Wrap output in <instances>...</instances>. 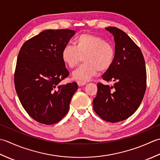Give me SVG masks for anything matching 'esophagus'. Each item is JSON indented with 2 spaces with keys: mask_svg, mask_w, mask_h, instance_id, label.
<instances>
[{
  "mask_svg": "<svg viewBox=\"0 0 160 160\" xmlns=\"http://www.w3.org/2000/svg\"><path fill=\"white\" fill-rule=\"evenodd\" d=\"M77 84L79 86H84V85H86V82H84V81H78Z\"/></svg>",
  "mask_w": 160,
  "mask_h": 160,
  "instance_id": "34e87169",
  "label": "esophagus"
}]
</instances>
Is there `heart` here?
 <instances>
[{"label": "heart", "instance_id": "b5f03b06", "mask_svg": "<svg viewBox=\"0 0 160 160\" xmlns=\"http://www.w3.org/2000/svg\"><path fill=\"white\" fill-rule=\"evenodd\" d=\"M74 45L67 44L61 52L66 66L74 68L82 60L84 63L74 71L73 78L88 81L99 72H106L112 66L115 52L112 45L99 36L84 33L78 36Z\"/></svg>", "mask_w": 160, "mask_h": 160}]
</instances>
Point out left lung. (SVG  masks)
Instances as JSON below:
<instances>
[{"mask_svg": "<svg viewBox=\"0 0 160 160\" xmlns=\"http://www.w3.org/2000/svg\"><path fill=\"white\" fill-rule=\"evenodd\" d=\"M106 29L114 37L115 57L102 79L114 84L97 83L93 109L102 119L115 123L128 119L141 104L146 89V70L141 50L128 35L115 27Z\"/></svg>", "mask_w": 160, "mask_h": 160, "instance_id": "1", "label": "left lung"}]
</instances>
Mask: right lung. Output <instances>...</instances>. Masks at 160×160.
Segmentation results:
<instances>
[{
    "label": "right lung",
    "instance_id": "right-lung-1",
    "mask_svg": "<svg viewBox=\"0 0 160 160\" xmlns=\"http://www.w3.org/2000/svg\"><path fill=\"white\" fill-rule=\"evenodd\" d=\"M76 32L47 30L25 41L16 61L14 86L18 99L32 119L46 125L66 115L76 82L61 85L69 76L61 52Z\"/></svg>",
    "mask_w": 160,
    "mask_h": 160
}]
</instances>
